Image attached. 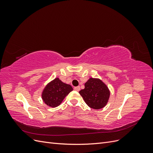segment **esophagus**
<instances>
[{"label":"esophagus","instance_id":"34e87169","mask_svg":"<svg viewBox=\"0 0 153 153\" xmlns=\"http://www.w3.org/2000/svg\"><path fill=\"white\" fill-rule=\"evenodd\" d=\"M74 89H75L76 91H79L80 89V86L75 87H74Z\"/></svg>","mask_w":153,"mask_h":153}]
</instances>
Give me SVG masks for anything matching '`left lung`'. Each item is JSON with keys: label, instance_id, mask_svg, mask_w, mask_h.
<instances>
[{"label": "left lung", "instance_id": "8db88e82", "mask_svg": "<svg viewBox=\"0 0 153 153\" xmlns=\"http://www.w3.org/2000/svg\"><path fill=\"white\" fill-rule=\"evenodd\" d=\"M80 94L89 107L99 110L107 104L110 92L108 87L99 78H90L85 83V88L79 91Z\"/></svg>", "mask_w": 153, "mask_h": 153}]
</instances>
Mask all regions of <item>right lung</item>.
Instances as JSON below:
<instances>
[{
    "label": "right lung",
    "instance_id": "right-lung-1",
    "mask_svg": "<svg viewBox=\"0 0 153 153\" xmlns=\"http://www.w3.org/2000/svg\"><path fill=\"white\" fill-rule=\"evenodd\" d=\"M73 91L72 87L56 78L49 82L43 90L41 98L43 102L50 107L55 108L61 104L65 97Z\"/></svg>",
    "mask_w": 153,
    "mask_h": 153
}]
</instances>
